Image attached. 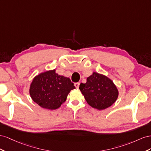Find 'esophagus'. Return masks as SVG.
I'll use <instances>...</instances> for the list:
<instances>
[{
  "instance_id": "34e87169",
  "label": "esophagus",
  "mask_w": 151,
  "mask_h": 151,
  "mask_svg": "<svg viewBox=\"0 0 151 151\" xmlns=\"http://www.w3.org/2000/svg\"><path fill=\"white\" fill-rule=\"evenodd\" d=\"M75 87H76V88H78L79 87V86H80V83H79V82L75 83Z\"/></svg>"
}]
</instances>
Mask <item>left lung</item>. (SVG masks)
I'll return each mask as SVG.
<instances>
[{
    "instance_id": "1",
    "label": "left lung",
    "mask_w": 151,
    "mask_h": 151,
    "mask_svg": "<svg viewBox=\"0 0 151 151\" xmlns=\"http://www.w3.org/2000/svg\"><path fill=\"white\" fill-rule=\"evenodd\" d=\"M79 88L88 104L98 110L105 109L113 105L119 94L113 81L96 72L88 77L85 83H81Z\"/></svg>"
}]
</instances>
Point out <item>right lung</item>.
Listing matches in <instances>:
<instances>
[{"label":"right lung","instance_id":"right-lung-1","mask_svg":"<svg viewBox=\"0 0 151 151\" xmlns=\"http://www.w3.org/2000/svg\"><path fill=\"white\" fill-rule=\"evenodd\" d=\"M70 79L59 75L55 70L41 73L33 78L29 87L32 100L42 108L56 109L66 101L75 87Z\"/></svg>","mask_w":151,"mask_h":151}]
</instances>
